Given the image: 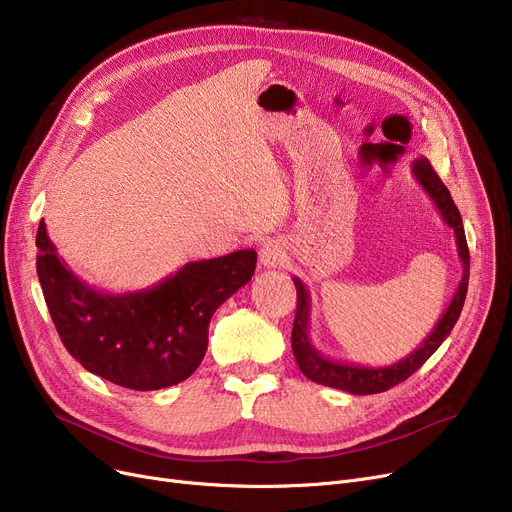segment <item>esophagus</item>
Wrapping results in <instances>:
<instances>
[{"label":"esophagus","instance_id":"esophagus-1","mask_svg":"<svg viewBox=\"0 0 512 512\" xmlns=\"http://www.w3.org/2000/svg\"><path fill=\"white\" fill-rule=\"evenodd\" d=\"M286 261H288L286 251L278 240L263 242L261 249H259V263L263 267H267V270H280V267L286 265Z\"/></svg>","mask_w":512,"mask_h":512}]
</instances>
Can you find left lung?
Returning a JSON list of instances; mask_svg holds the SVG:
<instances>
[{"label": "left lung", "mask_w": 512, "mask_h": 512, "mask_svg": "<svg viewBox=\"0 0 512 512\" xmlns=\"http://www.w3.org/2000/svg\"><path fill=\"white\" fill-rule=\"evenodd\" d=\"M411 172L417 178V182L423 186V191L429 195V199H432L434 205L438 207L446 226L454 230L456 251H459V257L463 263V278L459 286H456L454 297L446 307V311L442 313V317L438 319L432 334H429L411 355L386 367L353 365V363L328 359L324 353H319L309 338V319H311L309 290L305 288L301 278H292L294 286H297V315H294V326H292V353H294V359H297L299 369L305 373V378H309L315 384L344 390L348 394H361V396L386 392L392 386L405 382L409 375H413L429 357L438 351L440 344L450 336L456 319H459L463 311L467 286H469V247L465 238L463 218L459 209H456L448 188L444 186V182L440 180L432 164H429L427 157H417L411 164Z\"/></svg>", "instance_id": "8db88e82"}]
</instances>
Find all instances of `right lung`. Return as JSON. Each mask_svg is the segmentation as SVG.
Masks as SVG:
<instances>
[{"label": "right lung", "mask_w": 512, "mask_h": 512, "mask_svg": "<svg viewBox=\"0 0 512 512\" xmlns=\"http://www.w3.org/2000/svg\"><path fill=\"white\" fill-rule=\"evenodd\" d=\"M37 276L66 351L87 371L130 390L184 382L203 361L213 313L255 274L257 253L188 261L155 286L112 294L74 276L37 230Z\"/></svg>", "instance_id": "right-lung-1"}]
</instances>
